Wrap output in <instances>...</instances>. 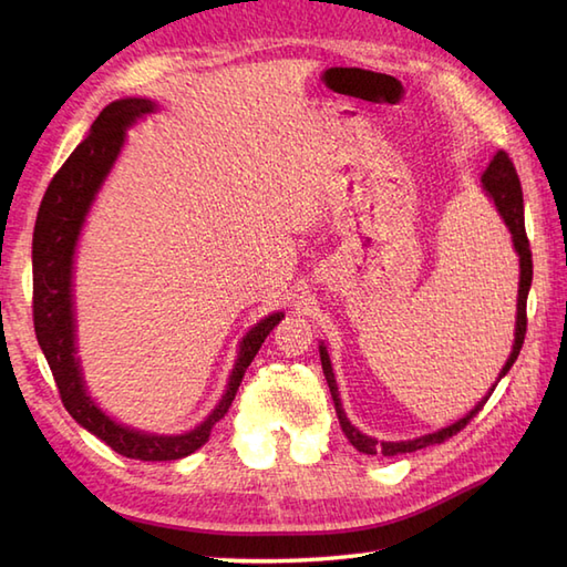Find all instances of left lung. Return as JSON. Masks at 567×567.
I'll return each mask as SVG.
<instances>
[{
  "label": "left lung",
  "mask_w": 567,
  "mask_h": 567,
  "mask_svg": "<svg viewBox=\"0 0 567 567\" xmlns=\"http://www.w3.org/2000/svg\"><path fill=\"white\" fill-rule=\"evenodd\" d=\"M483 185H485V192L492 197V202H495V207L499 212V216L504 219V224H507L509 234H512V240H514V248L516 252H519V299H516V331H514V348H512V355L507 363H504L502 372H499V380L507 375L509 368L514 365V360L519 358V351L524 346V336H526V297H528V290H532V277H534V260H532V248H528V236H526V226H524V195H522V183H519V175H516V167L512 163V158L504 151H497L495 158L489 161L487 171L483 175ZM321 353V368H323V375H327V382H329V390H331V396H333V404H336V414H339V424L346 433V439L353 443V449H358L360 453L365 455H402V453H412V451H419V449H426V445H433V443H443L449 441L451 436H455L457 431H463L470 419H473L480 409L485 406V402L489 400V394L495 392L497 382L492 384V390L487 392V396L483 402H477V406L470 412L467 416H463L461 421H455V424H451L449 429H441L436 433H429V436H421V439H414V441H400V443H392V441H375L365 436V433H360L351 421L346 419V412L341 406V396H339V388H336V380H333V370H331V360H329V353L327 348H319Z\"/></svg>",
  "instance_id": "1"
}]
</instances>
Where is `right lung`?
Returning <instances> with one entry per match:
<instances>
[{
  "label": "right lung",
  "instance_id": "right-lung-1",
  "mask_svg": "<svg viewBox=\"0 0 567 567\" xmlns=\"http://www.w3.org/2000/svg\"><path fill=\"white\" fill-rule=\"evenodd\" d=\"M153 110L155 104L151 100H118L104 106L94 118L90 136L70 153V158L48 185L33 228V329L48 365H51L60 400L80 426L126 457L177 461L209 441L216 421H221L228 412L248 365L282 315L277 311V315L265 317L256 329L248 331L240 343L224 400L204 424L183 436H151V433L116 424L102 414V409H97L84 392L75 358V321H72V256H75V244L90 204L124 146L126 126Z\"/></svg>",
  "mask_w": 567,
  "mask_h": 567
}]
</instances>
